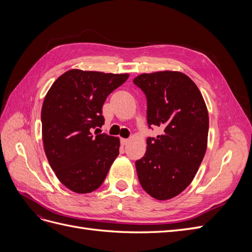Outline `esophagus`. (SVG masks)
Wrapping results in <instances>:
<instances>
[{"label":"esophagus","instance_id":"obj_1","mask_svg":"<svg viewBox=\"0 0 252 252\" xmlns=\"http://www.w3.org/2000/svg\"><path fill=\"white\" fill-rule=\"evenodd\" d=\"M128 142H129V140H128V139H121V144H122V146H126V145L128 144Z\"/></svg>","mask_w":252,"mask_h":252}]
</instances>
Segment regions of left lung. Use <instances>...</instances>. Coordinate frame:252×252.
I'll list each match as a JSON object with an SVG mask.
<instances>
[{
	"mask_svg": "<svg viewBox=\"0 0 252 252\" xmlns=\"http://www.w3.org/2000/svg\"><path fill=\"white\" fill-rule=\"evenodd\" d=\"M133 83L147 98L148 126L163 134L147 139L145 156L135 162L143 189L157 200L185 190L199 170L207 149L209 118L194 82L179 71L143 73Z\"/></svg>",
	"mask_w": 252,
	"mask_h": 252,
	"instance_id": "left-lung-1",
	"label": "left lung"
}]
</instances>
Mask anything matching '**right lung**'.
Returning a JSON list of instances; mask_svg holds the SVG:
<instances>
[{
    "label": "right lung",
    "mask_w": 252,
    "mask_h": 252,
    "mask_svg": "<svg viewBox=\"0 0 252 252\" xmlns=\"http://www.w3.org/2000/svg\"><path fill=\"white\" fill-rule=\"evenodd\" d=\"M128 77L71 69L56 80L44 98L45 154L57 178L73 192L94 191L119 156L120 139L97 130L105 122L102 107L106 97Z\"/></svg>",
    "instance_id": "right-lung-1"
}]
</instances>
